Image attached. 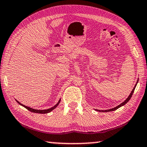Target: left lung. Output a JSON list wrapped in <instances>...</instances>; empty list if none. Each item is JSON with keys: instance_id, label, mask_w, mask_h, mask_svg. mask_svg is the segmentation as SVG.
Masks as SVG:
<instances>
[{"instance_id": "obj_1", "label": "left lung", "mask_w": 147, "mask_h": 147, "mask_svg": "<svg viewBox=\"0 0 147 147\" xmlns=\"http://www.w3.org/2000/svg\"><path fill=\"white\" fill-rule=\"evenodd\" d=\"M138 82H139V79H138L137 82V83H136L135 86V87H134V88L133 89V90H132V91L131 92L130 95H129V96H128V97H127V98L126 99H125V101L123 102V103H121L120 104V105H119L117 106V107H114V108H112V109H107V110H99V109H95V111H99V112H109V111H115V110L117 109L118 108H119V107H122V106H123L124 105H125V104H126V103H127V102H128V101H129V100H130V99L131 98L132 95H133V94L134 91H135V88H136V86H137V84Z\"/></svg>"}]
</instances>
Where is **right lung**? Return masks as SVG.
Listing matches in <instances>:
<instances>
[{
	"label": "right lung",
	"mask_w": 147,
	"mask_h": 147,
	"mask_svg": "<svg viewBox=\"0 0 147 147\" xmlns=\"http://www.w3.org/2000/svg\"><path fill=\"white\" fill-rule=\"evenodd\" d=\"M16 101L17 103H18L19 104V105H20L23 106V107L26 108V109H27L28 110V111H31V112H32V113H36L46 114V113H48L51 112V111H53V110H54V109H56L57 106H58V105H59V103H60L61 99H59V101H58V103H57L56 104V105H55L54 106H53L52 107L50 108V109H42V110H40V109H32V108H31V107H28V106H26V105H23V104H22V103H20V102H19V101H18V100H16Z\"/></svg>",
	"instance_id": "1"
}]
</instances>
